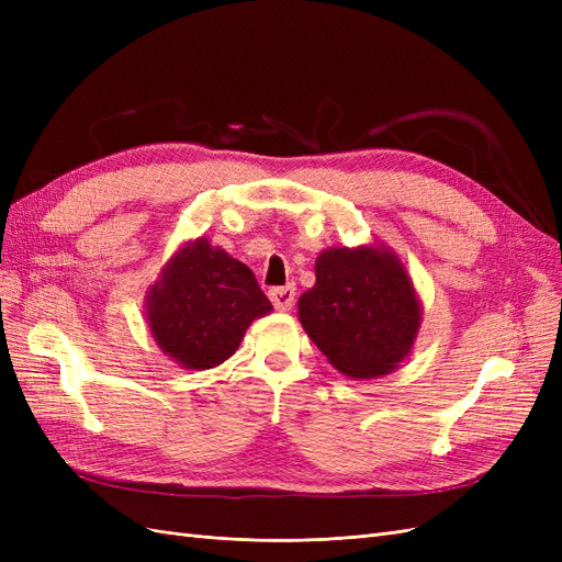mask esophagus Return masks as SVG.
<instances>
[{
  "mask_svg": "<svg viewBox=\"0 0 562 562\" xmlns=\"http://www.w3.org/2000/svg\"><path fill=\"white\" fill-rule=\"evenodd\" d=\"M269 300L279 312H291L295 304V288L293 285H283V288H271Z\"/></svg>",
  "mask_w": 562,
  "mask_h": 562,
  "instance_id": "1",
  "label": "esophagus"
}]
</instances>
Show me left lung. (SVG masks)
<instances>
[{
  "label": "left lung",
  "instance_id": "obj_1",
  "mask_svg": "<svg viewBox=\"0 0 562 562\" xmlns=\"http://www.w3.org/2000/svg\"><path fill=\"white\" fill-rule=\"evenodd\" d=\"M314 271L297 318L330 366L351 380L396 370L422 326V300L398 255L384 244L333 246L318 255Z\"/></svg>",
  "mask_w": 562,
  "mask_h": 562
}]
</instances>
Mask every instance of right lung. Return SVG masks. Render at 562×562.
Listing matches in <instances>:
<instances>
[{
	"instance_id": "right-lung-1",
	"label": "right lung",
	"mask_w": 562,
	"mask_h": 562,
	"mask_svg": "<svg viewBox=\"0 0 562 562\" xmlns=\"http://www.w3.org/2000/svg\"><path fill=\"white\" fill-rule=\"evenodd\" d=\"M271 312L252 271L206 236L184 241L147 288L145 318L157 347L187 370H209L239 349Z\"/></svg>"
}]
</instances>
